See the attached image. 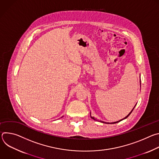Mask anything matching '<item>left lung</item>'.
I'll use <instances>...</instances> for the list:
<instances>
[{"mask_svg":"<svg viewBox=\"0 0 159 159\" xmlns=\"http://www.w3.org/2000/svg\"><path fill=\"white\" fill-rule=\"evenodd\" d=\"M133 109H134V108H133V109H132V111H131V112H130L129 113V115H127V116H126V117H125V118H123V120H124V119H126V118H128V117L129 116V115L131 114V112L133 111ZM90 117H91V118H92V119H93L94 120H96V118H94V117H93V116H91V115H90ZM121 120H120V121H116V122H114V123H105V122H103V121H101V122H102V123H108V124H109V123H111V124H114V123H118V122L121 121Z\"/></svg>","mask_w":159,"mask_h":159,"instance_id":"8db88e82","label":"left lung"}]
</instances>
